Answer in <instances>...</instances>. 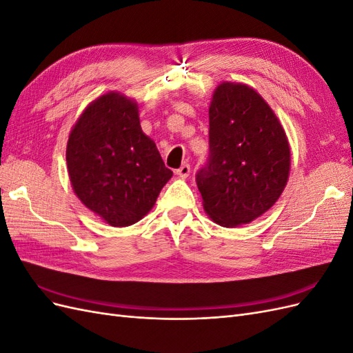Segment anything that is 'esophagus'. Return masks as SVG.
<instances>
[{
  "mask_svg": "<svg viewBox=\"0 0 353 353\" xmlns=\"http://www.w3.org/2000/svg\"><path fill=\"white\" fill-rule=\"evenodd\" d=\"M175 174L179 175V176H183V178H187V176L190 175V165H188V163H184L183 166L178 168V169L175 170Z\"/></svg>",
  "mask_w": 353,
  "mask_h": 353,
  "instance_id": "1",
  "label": "esophagus"
}]
</instances>
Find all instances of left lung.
<instances>
[{
	"mask_svg": "<svg viewBox=\"0 0 353 353\" xmlns=\"http://www.w3.org/2000/svg\"><path fill=\"white\" fill-rule=\"evenodd\" d=\"M290 145L275 113L244 83L222 82L209 108V160L196 183L208 215L222 227L259 218L279 200Z\"/></svg>",
	"mask_w": 353,
	"mask_h": 353,
	"instance_id": "1",
	"label": "left lung"
}]
</instances>
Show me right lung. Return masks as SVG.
I'll return each instance as SVG.
<instances>
[{"instance_id": "add662e5", "label": "right lung", "mask_w": 353, "mask_h": 353, "mask_svg": "<svg viewBox=\"0 0 353 353\" xmlns=\"http://www.w3.org/2000/svg\"><path fill=\"white\" fill-rule=\"evenodd\" d=\"M66 162L74 194L112 227L143 219L172 176L141 130L138 104L121 92L83 110L69 134Z\"/></svg>"}]
</instances>
